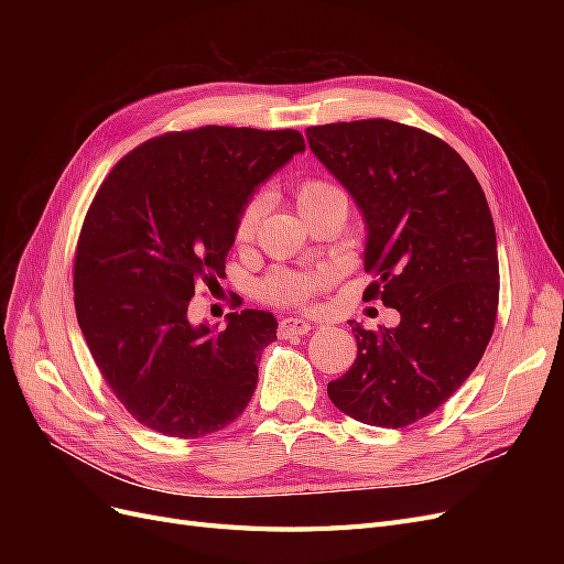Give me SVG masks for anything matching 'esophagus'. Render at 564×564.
<instances>
[{
    "instance_id": "1",
    "label": "esophagus",
    "mask_w": 564,
    "mask_h": 564,
    "mask_svg": "<svg viewBox=\"0 0 564 564\" xmlns=\"http://www.w3.org/2000/svg\"><path fill=\"white\" fill-rule=\"evenodd\" d=\"M308 332H311V324L301 317H284L280 319V327H278V334L282 338H299Z\"/></svg>"
}]
</instances>
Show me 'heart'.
<instances>
[{
	"instance_id": "b5f03b06",
	"label": "heart",
	"mask_w": 564,
	"mask_h": 564,
	"mask_svg": "<svg viewBox=\"0 0 564 564\" xmlns=\"http://www.w3.org/2000/svg\"><path fill=\"white\" fill-rule=\"evenodd\" d=\"M334 199H346L344 191L332 181L324 178H305L296 187V204L301 214H308L322 204L334 202ZM268 209V197L263 193L251 195L240 212L235 216L232 237L240 247H247L256 232H259L261 218ZM332 282V272L324 268L313 270H272L259 284V294L263 301L272 305H282V308H303L308 305L322 289H327Z\"/></svg>"
}]
</instances>
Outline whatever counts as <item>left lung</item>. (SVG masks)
<instances>
[{
  "instance_id": "1",
  "label": "left lung",
  "mask_w": 564,
  "mask_h": 564,
  "mask_svg": "<svg viewBox=\"0 0 564 564\" xmlns=\"http://www.w3.org/2000/svg\"><path fill=\"white\" fill-rule=\"evenodd\" d=\"M311 150L367 220L365 296L398 327L352 324L357 357L329 381L355 421L404 429L433 414L482 360L499 311L497 230L470 166L437 135L390 119L308 127Z\"/></svg>"
}]
</instances>
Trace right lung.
I'll list each match as a JSON object with an SVG mask.
<instances>
[{
  "label": "right lung",
  "mask_w": 564,
  "mask_h": 564,
  "mask_svg": "<svg viewBox=\"0 0 564 564\" xmlns=\"http://www.w3.org/2000/svg\"><path fill=\"white\" fill-rule=\"evenodd\" d=\"M305 150L296 129L197 127L133 148L100 183L75 249V311L100 377L145 429L195 440L240 416L278 340L263 311L193 327L197 284L226 278L253 187Z\"/></svg>",
  "instance_id": "obj_1"
}]
</instances>
